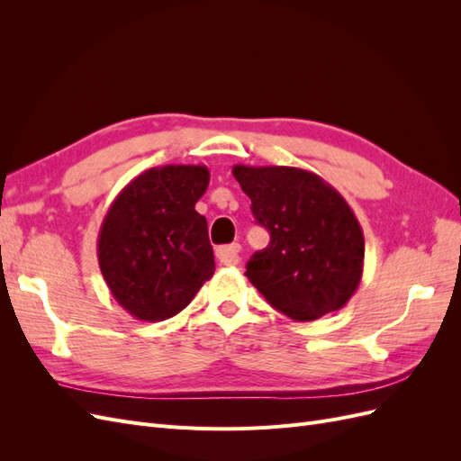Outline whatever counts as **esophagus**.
Listing matches in <instances>:
<instances>
[{
  "label": "esophagus",
  "instance_id": "esophagus-1",
  "mask_svg": "<svg viewBox=\"0 0 461 461\" xmlns=\"http://www.w3.org/2000/svg\"><path fill=\"white\" fill-rule=\"evenodd\" d=\"M217 259L221 265H239L240 263V246H221L217 248Z\"/></svg>",
  "mask_w": 461,
  "mask_h": 461
}]
</instances>
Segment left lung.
Masks as SVG:
<instances>
[{"instance_id": "left-lung-1", "label": "left lung", "mask_w": 461, "mask_h": 461, "mask_svg": "<svg viewBox=\"0 0 461 461\" xmlns=\"http://www.w3.org/2000/svg\"><path fill=\"white\" fill-rule=\"evenodd\" d=\"M232 175L271 234L248 261V281L294 321L344 308L364 275L366 240L342 194L298 167L234 165Z\"/></svg>"}]
</instances>
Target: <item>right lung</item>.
<instances>
[{
    "label": "right lung",
    "mask_w": 461,
    "mask_h": 461,
    "mask_svg": "<svg viewBox=\"0 0 461 461\" xmlns=\"http://www.w3.org/2000/svg\"><path fill=\"white\" fill-rule=\"evenodd\" d=\"M209 185L205 165L151 167L109 205L97 234L107 288L134 319L183 312L215 273L207 221L196 202Z\"/></svg>",
    "instance_id": "1"
}]
</instances>
